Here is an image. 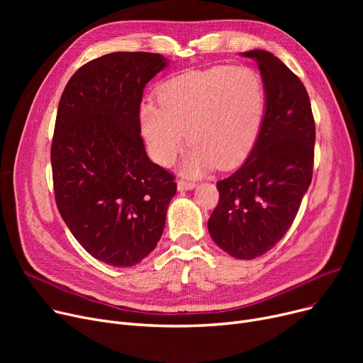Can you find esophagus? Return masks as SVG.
Instances as JSON below:
<instances>
[{"instance_id":"obj_1","label":"esophagus","mask_w":363,"mask_h":363,"mask_svg":"<svg viewBox=\"0 0 363 363\" xmlns=\"http://www.w3.org/2000/svg\"><path fill=\"white\" fill-rule=\"evenodd\" d=\"M177 185H178V191H188V189H193L196 186L194 182L188 181V179H179L177 182Z\"/></svg>"}]
</instances>
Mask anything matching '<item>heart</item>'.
<instances>
[{
  "label": "heart",
  "mask_w": 363,
  "mask_h": 363,
  "mask_svg": "<svg viewBox=\"0 0 363 363\" xmlns=\"http://www.w3.org/2000/svg\"><path fill=\"white\" fill-rule=\"evenodd\" d=\"M159 103L144 100L140 125L151 159L174 163L191 143L182 174L200 177L213 167L233 169L253 151L266 110V91L259 72L249 66H215L189 70L166 79Z\"/></svg>",
  "instance_id": "obj_1"
}]
</instances>
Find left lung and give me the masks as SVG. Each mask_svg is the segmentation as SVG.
Wrapping results in <instances>:
<instances>
[{"mask_svg":"<svg viewBox=\"0 0 363 363\" xmlns=\"http://www.w3.org/2000/svg\"><path fill=\"white\" fill-rule=\"evenodd\" d=\"M257 63L266 110L257 143L242 166L216 184L219 203L207 226L235 259L264 255L291 226L312 181L315 121L306 88L278 57L241 52Z\"/></svg>","mask_w":363,"mask_h":363,"instance_id":"left-lung-1","label":"left lung"}]
</instances>
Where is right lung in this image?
Instances as JSON below:
<instances>
[{"label": "right lung", "instance_id": "obj_1", "mask_svg": "<svg viewBox=\"0 0 363 363\" xmlns=\"http://www.w3.org/2000/svg\"><path fill=\"white\" fill-rule=\"evenodd\" d=\"M167 66L156 52H110L72 76L51 144L55 203L95 259L128 268L162 237L174 175L152 163L141 138L145 85Z\"/></svg>", "mask_w": 363, "mask_h": 363}]
</instances>
